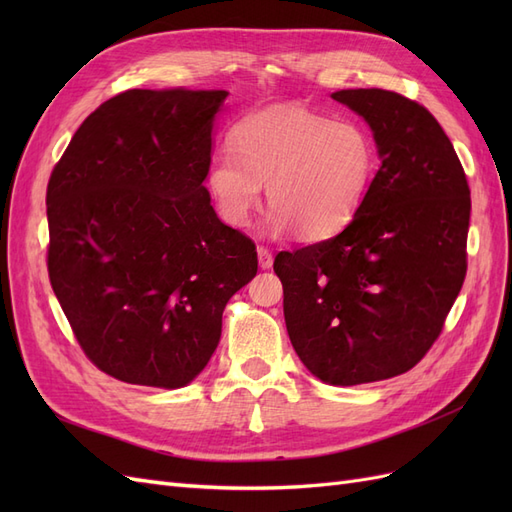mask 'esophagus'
<instances>
[{"label": "esophagus", "instance_id": "1", "mask_svg": "<svg viewBox=\"0 0 512 512\" xmlns=\"http://www.w3.org/2000/svg\"><path fill=\"white\" fill-rule=\"evenodd\" d=\"M256 252H258V265H260V269H271V265H273L271 250H267L265 245H258Z\"/></svg>", "mask_w": 512, "mask_h": 512}]
</instances>
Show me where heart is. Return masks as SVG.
<instances>
[{
    "mask_svg": "<svg viewBox=\"0 0 512 512\" xmlns=\"http://www.w3.org/2000/svg\"><path fill=\"white\" fill-rule=\"evenodd\" d=\"M376 170V143L361 123L277 108L237 123L230 147L213 153L207 185L220 218L245 228L267 183L273 235L299 228L303 239L320 241L356 218Z\"/></svg>",
    "mask_w": 512,
    "mask_h": 512,
    "instance_id": "b5f03b06",
    "label": "heart"
}]
</instances>
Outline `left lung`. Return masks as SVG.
<instances>
[{"label":"left lung","mask_w":512,"mask_h":512,"mask_svg":"<svg viewBox=\"0 0 512 512\" xmlns=\"http://www.w3.org/2000/svg\"><path fill=\"white\" fill-rule=\"evenodd\" d=\"M333 100L374 132L380 168L339 235L280 252L292 348L322 382L352 386L404 374L442 333L468 271L470 188L442 126L386 89Z\"/></svg>","instance_id":"1"}]
</instances>
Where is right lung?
<instances>
[{"label":"right lung","mask_w":512,"mask_h":512,"mask_svg":"<svg viewBox=\"0 0 512 512\" xmlns=\"http://www.w3.org/2000/svg\"><path fill=\"white\" fill-rule=\"evenodd\" d=\"M228 91L128 89L74 132L46 188L55 297L104 374L179 389L209 363L256 245L203 185Z\"/></svg>","instance_id":"1"}]
</instances>
